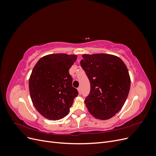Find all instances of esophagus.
<instances>
[{"mask_svg": "<svg viewBox=\"0 0 156 156\" xmlns=\"http://www.w3.org/2000/svg\"><path fill=\"white\" fill-rule=\"evenodd\" d=\"M77 90H78L79 94H81L82 93V90H81V87H79V88H77Z\"/></svg>", "mask_w": 156, "mask_h": 156, "instance_id": "obj_1", "label": "esophagus"}]
</instances>
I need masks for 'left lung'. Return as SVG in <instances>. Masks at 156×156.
<instances>
[{
	"instance_id": "obj_1",
	"label": "left lung",
	"mask_w": 156,
	"mask_h": 156,
	"mask_svg": "<svg viewBox=\"0 0 156 156\" xmlns=\"http://www.w3.org/2000/svg\"><path fill=\"white\" fill-rule=\"evenodd\" d=\"M81 66L90 83L86 98L89 112L97 119L107 120L125 103L131 80L126 64L116 56L104 53L83 55Z\"/></svg>"
}]
</instances>
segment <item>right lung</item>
<instances>
[{
	"mask_svg": "<svg viewBox=\"0 0 156 156\" xmlns=\"http://www.w3.org/2000/svg\"><path fill=\"white\" fill-rule=\"evenodd\" d=\"M76 59L75 55H48L37 61L32 69L29 79L31 100L47 119L58 120L65 117L78 95L69 73Z\"/></svg>",
	"mask_w": 156,
	"mask_h": 156,
	"instance_id": "add662e5",
	"label": "right lung"
}]
</instances>
